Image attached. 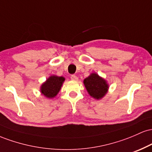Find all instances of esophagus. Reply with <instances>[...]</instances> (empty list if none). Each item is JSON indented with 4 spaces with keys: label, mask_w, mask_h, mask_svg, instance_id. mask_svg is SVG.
<instances>
[{
    "label": "esophagus",
    "mask_w": 152,
    "mask_h": 152,
    "mask_svg": "<svg viewBox=\"0 0 152 152\" xmlns=\"http://www.w3.org/2000/svg\"><path fill=\"white\" fill-rule=\"evenodd\" d=\"M71 78L72 81H78V77L76 76H75V75H72V76H71Z\"/></svg>",
    "instance_id": "esophagus-1"
}]
</instances>
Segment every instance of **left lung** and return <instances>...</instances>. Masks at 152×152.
<instances>
[{
  "mask_svg": "<svg viewBox=\"0 0 152 152\" xmlns=\"http://www.w3.org/2000/svg\"><path fill=\"white\" fill-rule=\"evenodd\" d=\"M83 83L88 94L97 100L102 99L109 89L107 81L96 73H92L85 78Z\"/></svg>",
  "mask_w": 152,
  "mask_h": 152,
  "instance_id": "obj_1",
  "label": "left lung"
}]
</instances>
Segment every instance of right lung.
Returning a JSON list of instances; mask_svg holds the SVG:
<instances>
[{
	"label": "right lung",
	"instance_id": "1",
	"mask_svg": "<svg viewBox=\"0 0 152 152\" xmlns=\"http://www.w3.org/2000/svg\"><path fill=\"white\" fill-rule=\"evenodd\" d=\"M64 81H65V78L63 76H57L55 75L50 76L41 85V94L48 99L54 98L61 88Z\"/></svg>",
	"mask_w": 152,
	"mask_h": 152
}]
</instances>
